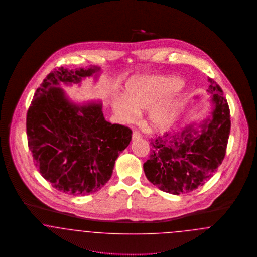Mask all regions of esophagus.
<instances>
[{"label": "esophagus", "instance_id": "34e87169", "mask_svg": "<svg viewBox=\"0 0 257 257\" xmlns=\"http://www.w3.org/2000/svg\"><path fill=\"white\" fill-rule=\"evenodd\" d=\"M141 138H142V135L140 134L139 132H137V131L133 132V134H132V139L133 140H139Z\"/></svg>", "mask_w": 257, "mask_h": 257}]
</instances>
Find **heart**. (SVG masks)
<instances>
[{"label":"heart","mask_w":257,"mask_h":257,"mask_svg":"<svg viewBox=\"0 0 257 257\" xmlns=\"http://www.w3.org/2000/svg\"><path fill=\"white\" fill-rule=\"evenodd\" d=\"M182 85L177 78L147 77L133 80L126 88L125 97L115 98L112 110L123 121H133L139 110L148 109L147 121L155 130H163L171 125L175 114V100L167 99L156 103L165 94Z\"/></svg>","instance_id":"b5f03b06"}]
</instances>
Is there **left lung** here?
I'll use <instances>...</instances> for the list:
<instances>
[{
	"label": "left lung",
	"instance_id": "1",
	"mask_svg": "<svg viewBox=\"0 0 257 257\" xmlns=\"http://www.w3.org/2000/svg\"><path fill=\"white\" fill-rule=\"evenodd\" d=\"M207 91L214 105L211 117L198 130L188 125L173 135L150 143V156L144 164L147 179L161 191L187 194L204 185L225 156L230 133V110L220 86L211 78Z\"/></svg>",
	"mask_w": 257,
	"mask_h": 257
}]
</instances>
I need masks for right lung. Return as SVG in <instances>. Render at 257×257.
<instances>
[{
    "mask_svg": "<svg viewBox=\"0 0 257 257\" xmlns=\"http://www.w3.org/2000/svg\"><path fill=\"white\" fill-rule=\"evenodd\" d=\"M100 68L60 67L43 80L27 112L28 146L37 170L62 193L85 196L110 180L115 160L128 147L130 128L106 121L102 104L76 105L62 84H79Z\"/></svg>",
    "mask_w": 257,
    "mask_h": 257,
    "instance_id": "add662e5",
    "label": "right lung"
}]
</instances>
